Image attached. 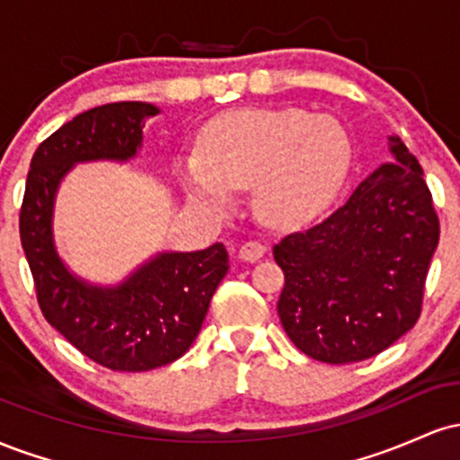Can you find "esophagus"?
<instances>
[{
    "label": "esophagus",
    "instance_id": "34e87169",
    "mask_svg": "<svg viewBox=\"0 0 460 460\" xmlns=\"http://www.w3.org/2000/svg\"><path fill=\"white\" fill-rule=\"evenodd\" d=\"M263 252H266V246H263L261 242L248 240L240 246V251H237V257H240L242 261H257V260H261Z\"/></svg>",
    "mask_w": 460,
    "mask_h": 460
}]
</instances>
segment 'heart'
<instances>
[{
  "label": "heart",
  "instance_id": "heart-1",
  "mask_svg": "<svg viewBox=\"0 0 460 460\" xmlns=\"http://www.w3.org/2000/svg\"><path fill=\"white\" fill-rule=\"evenodd\" d=\"M352 138L329 114L298 108H248L214 119L199 151L179 155L175 172L192 200L225 208L234 188L252 186L266 223L296 226L320 216L344 188Z\"/></svg>",
  "mask_w": 460,
  "mask_h": 460
}]
</instances>
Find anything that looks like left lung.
Instances as JSON below:
<instances>
[{
	"label": "left lung",
	"instance_id": "1",
	"mask_svg": "<svg viewBox=\"0 0 460 460\" xmlns=\"http://www.w3.org/2000/svg\"><path fill=\"white\" fill-rule=\"evenodd\" d=\"M383 164L329 218L272 248L285 274L277 311L298 350L322 363L376 357L421 315L439 216L398 136Z\"/></svg>",
	"mask_w": 460,
	"mask_h": 460
}]
</instances>
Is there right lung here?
Returning <instances> with one entry per match:
<instances>
[{
    "instance_id": "obj_1",
    "label": "right lung",
    "mask_w": 460,
    "mask_h": 460,
    "mask_svg": "<svg viewBox=\"0 0 460 460\" xmlns=\"http://www.w3.org/2000/svg\"><path fill=\"white\" fill-rule=\"evenodd\" d=\"M157 112L151 103L116 102L77 114L39 145L21 203V246L45 320L112 372H146L181 357L229 270L226 248L212 244L197 252H162L119 288H94L58 257L51 216L60 179L75 162L134 157L145 119Z\"/></svg>"
}]
</instances>
